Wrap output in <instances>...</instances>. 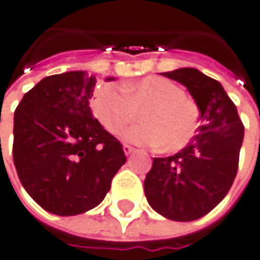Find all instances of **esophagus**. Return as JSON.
<instances>
[{
    "label": "esophagus",
    "mask_w": 260,
    "mask_h": 260,
    "mask_svg": "<svg viewBox=\"0 0 260 260\" xmlns=\"http://www.w3.org/2000/svg\"><path fill=\"white\" fill-rule=\"evenodd\" d=\"M135 151V148L134 147H131V145H128V144H123V152L126 154V155H129L131 152Z\"/></svg>",
    "instance_id": "34e87169"
}]
</instances>
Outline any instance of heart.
<instances>
[{"instance_id": "b5f03b06", "label": "heart", "mask_w": 260, "mask_h": 260, "mask_svg": "<svg viewBox=\"0 0 260 260\" xmlns=\"http://www.w3.org/2000/svg\"><path fill=\"white\" fill-rule=\"evenodd\" d=\"M93 112L110 134H119L141 112L142 123L123 132V140L140 145L179 151L199 128V108L182 87L163 77H147L122 88L103 83L91 100Z\"/></svg>"}]
</instances>
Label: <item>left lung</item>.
I'll list each match as a JSON object with an SVG mask.
<instances>
[{
    "label": "left lung",
    "mask_w": 260,
    "mask_h": 260,
    "mask_svg": "<svg viewBox=\"0 0 260 260\" xmlns=\"http://www.w3.org/2000/svg\"><path fill=\"white\" fill-rule=\"evenodd\" d=\"M163 75L189 90L201 110L202 125L183 150L154 158L144 192L151 208L166 218L193 221L215 208L230 190L239 170L244 126L217 80L195 68Z\"/></svg>",
    "instance_id": "obj_1"
}]
</instances>
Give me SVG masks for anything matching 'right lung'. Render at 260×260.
<instances>
[{"mask_svg":"<svg viewBox=\"0 0 260 260\" xmlns=\"http://www.w3.org/2000/svg\"><path fill=\"white\" fill-rule=\"evenodd\" d=\"M94 85L96 77L85 71L51 75L28 90L14 112L18 179L56 215L97 207L126 161L122 144L91 115Z\"/></svg>","mask_w":260,"mask_h":260,"instance_id":"right-lung-1","label":"right lung"}]
</instances>
